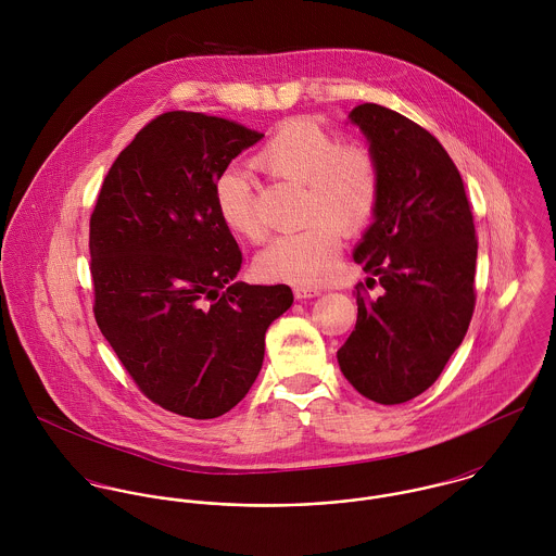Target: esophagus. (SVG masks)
I'll list each match as a JSON object with an SVG mask.
<instances>
[{
    "label": "esophagus",
    "instance_id": "34e87169",
    "mask_svg": "<svg viewBox=\"0 0 556 556\" xmlns=\"http://www.w3.org/2000/svg\"><path fill=\"white\" fill-rule=\"evenodd\" d=\"M293 293H295V298H298V300H308V298H317V295H320V289L298 285V287L293 289Z\"/></svg>",
    "mask_w": 556,
    "mask_h": 556
}]
</instances>
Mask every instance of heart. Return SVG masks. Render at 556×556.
Listing matches in <instances>:
<instances>
[{
	"instance_id": "1",
	"label": "heart",
	"mask_w": 556,
	"mask_h": 556,
	"mask_svg": "<svg viewBox=\"0 0 556 556\" xmlns=\"http://www.w3.org/2000/svg\"><path fill=\"white\" fill-rule=\"evenodd\" d=\"M254 164L274 177L304 184V220H311L304 229L269 241L256 258V271L302 287L329 280L340 258L342 233H362L377 212L381 170L375 154L364 146H342L317 122L295 117L271 132ZM214 201L223 223L239 238L252 243L265 238L252 181L243 170L220 173Z\"/></svg>"
}]
</instances>
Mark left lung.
Wrapping results in <instances>:
<instances>
[{"instance_id":"left-lung-1","label":"left lung","mask_w":556,"mask_h":556,"mask_svg":"<svg viewBox=\"0 0 556 556\" xmlns=\"http://www.w3.org/2000/svg\"><path fill=\"white\" fill-rule=\"evenodd\" d=\"M381 170L375 223L355 263L386 293L357 285V323L338 349L346 381L379 404L426 392L460 346L476 308V225L463 177L421 126L381 104L349 113Z\"/></svg>"}]
</instances>
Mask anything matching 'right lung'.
I'll list each match as a JSON object with an SVG mask.
<instances>
[{"label":"right lung","instance_id":"add662e5","mask_svg":"<svg viewBox=\"0 0 556 556\" xmlns=\"http://www.w3.org/2000/svg\"><path fill=\"white\" fill-rule=\"evenodd\" d=\"M263 135L168 111L109 168L89 218L93 317L137 388L162 408L212 419L248 394L287 285L233 282L241 250L214 186Z\"/></svg>","mask_w":556,"mask_h":556}]
</instances>
